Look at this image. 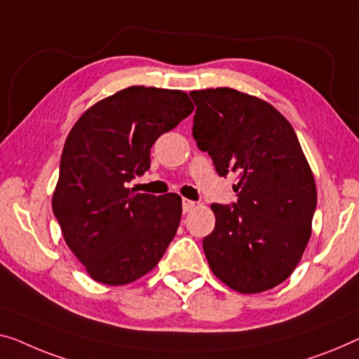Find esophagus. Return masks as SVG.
<instances>
[{
	"label": "esophagus",
	"instance_id": "34e87169",
	"mask_svg": "<svg viewBox=\"0 0 359 359\" xmlns=\"http://www.w3.org/2000/svg\"><path fill=\"white\" fill-rule=\"evenodd\" d=\"M195 206H196V203H195V201L187 200V198H184V200H182V210H184V212H189V211H191V210H194Z\"/></svg>",
	"mask_w": 359,
	"mask_h": 359
}]
</instances>
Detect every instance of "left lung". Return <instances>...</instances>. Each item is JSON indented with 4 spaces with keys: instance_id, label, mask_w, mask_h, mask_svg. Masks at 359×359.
Masks as SVG:
<instances>
[{
    "instance_id": "obj_1",
    "label": "left lung",
    "mask_w": 359,
    "mask_h": 359,
    "mask_svg": "<svg viewBox=\"0 0 359 359\" xmlns=\"http://www.w3.org/2000/svg\"><path fill=\"white\" fill-rule=\"evenodd\" d=\"M194 137L219 175L237 174V201L211 205L214 231L203 238L212 274L240 293L279 285L311 237L318 191L290 122L264 100L233 88L190 92Z\"/></svg>"
}]
</instances>
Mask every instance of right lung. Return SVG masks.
Returning a JSON list of instances; mask_svg holds the SVG:
<instances>
[{"instance_id":"right-lung-1","label":"right lung","mask_w":359,"mask_h":359,"mask_svg":"<svg viewBox=\"0 0 359 359\" xmlns=\"http://www.w3.org/2000/svg\"><path fill=\"white\" fill-rule=\"evenodd\" d=\"M195 109L180 90L128 87L80 116L64 143L53 212L93 280L126 285L163 258L180 224L182 198L137 194L149 149Z\"/></svg>"}]
</instances>
